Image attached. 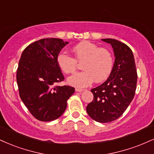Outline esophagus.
<instances>
[{
    "label": "esophagus",
    "mask_w": 154,
    "mask_h": 154,
    "mask_svg": "<svg viewBox=\"0 0 154 154\" xmlns=\"http://www.w3.org/2000/svg\"><path fill=\"white\" fill-rule=\"evenodd\" d=\"M76 92H82L85 91V90H83V89H79V88H76L75 89Z\"/></svg>",
    "instance_id": "1"
}]
</instances>
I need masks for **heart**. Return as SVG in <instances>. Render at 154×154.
Wrapping results in <instances>:
<instances>
[{
    "label": "heart",
    "mask_w": 154,
    "mask_h": 154,
    "mask_svg": "<svg viewBox=\"0 0 154 154\" xmlns=\"http://www.w3.org/2000/svg\"><path fill=\"white\" fill-rule=\"evenodd\" d=\"M74 57L64 52H60L57 57L59 67L64 73L75 72L77 62H82L83 71L76 72L67 78L68 84L76 88H85L93 82H100L106 79L113 66V59L108 50L100 48L90 42H82L73 47Z\"/></svg>",
    "instance_id": "b5f03b06"
}]
</instances>
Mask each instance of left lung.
Listing matches in <instances>:
<instances>
[{"instance_id": "left-lung-1", "label": "left lung", "mask_w": 154, "mask_h": 154, "mask_svg": "<svg viewBox=\"0 0 154 154\" xmlns=\"http://www.w3.org/2000/svg\"><path fill=\"white\" fill-rule=\"evenodd\" d=\"M113 49L115 62L108 79L91 90L94 99L87 106L90 118L99 123H110L123 115L133 99L137 72L132 50L113 38H103Z\"/></svg>"}]
</instances>
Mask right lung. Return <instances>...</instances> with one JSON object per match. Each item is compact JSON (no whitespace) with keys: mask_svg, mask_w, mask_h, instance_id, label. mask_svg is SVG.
Listing matches in <instances>:
<instances>
[{"mask_svg":"<svg viewBox=\"0 0 154 154\" xmlns=\"http://www.w3.org/2000/svg\"><path fill=\"white\" fill-rule=\"evenodd\" d=\"M67 44L56 38L36 41L23 50L19 60L16 80L20 97L40 121L60 117L66 108V101L75 92L72 87L55 86L64 79L57 57Z\"/></svg>","mask_w":154,"mask_h":154,"instance_id":"add662e5","label":"right lung"}]
</instances>
